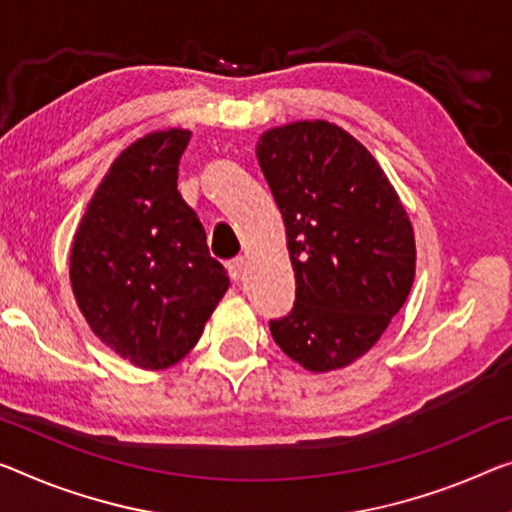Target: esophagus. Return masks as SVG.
<instances>
[{"mask_svg": "<svg viewBox=\"0 0 512 512\" xmlns=\"http://www.w3.org/2000/svg\"><path fill=\"white\" fill-rule=\"evenodd\" d=\"M245 270H247V261L245 258H233V261L229 263V274H231V279L238 283L242 277H245Z\"/></svg>", "mask_w": 512, "mask_h": 512, "instance_id": "1", "label": "esophagus"}]
</instances>
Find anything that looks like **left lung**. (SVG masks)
<instances>
[{
  "label": "left lung",
  "mask_w": 512,
  "mask_h": 512,
  "mask_svg": "<svg viewBox=\"0 0 512 512\" xmlns=\"http://www.w3.org/2000/svg\"><path fill=\"white\" fill-rule=\"evenodd\" d=\"M286 226L295 304L272 338L306 371L366 355L412 290L410 217L375 157L343 128L297 121L256 146Z\"/></svg>",
  "instance_id": "left-lung-1"
}]
</instances>
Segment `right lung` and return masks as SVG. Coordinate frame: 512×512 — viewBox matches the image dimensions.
<instances>
[{"instance_id": "right-lung-1", "label": "right lung", "mask_w": 512, "mask_h": 512, "mask_svg": "<svg viewBox=\"0 0 512 512\" xmlns=\"http://www.w3.org/2000/svg\"><path fill=\"white\" fill-rule=\"evenodd\" d=\"M190 130L137 139L89 201L70 249L77 306L102 343L146 371L174 366L229 290L206 231L178 192Z\"/></svg>"}]
</instances>
